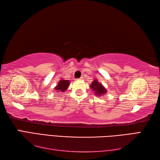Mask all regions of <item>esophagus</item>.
I'll return each instance as SVG.
<instances>
[{
  "label": "esophagus",
  "instance_id": "1",
  "mask_svg": "<svg viewBox=\"0 0 160 160\" xmlns=\"http://www.w3.org/2000/svg\"><path fill=\"white\" fill-rule=\"evenodd\" d=\"M79 79H80V80H82V79H83V78H82V77H81L80 78H79Z\"/></svg>",
  "mask_w": 160,
  "mask_h": 160
}]
</instances>
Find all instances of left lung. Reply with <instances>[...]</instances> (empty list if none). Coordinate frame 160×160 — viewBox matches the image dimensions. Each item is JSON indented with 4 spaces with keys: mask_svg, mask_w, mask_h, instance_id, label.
Here are the masks:
<instances>
[{
    "mask_svg": "<svg viewBox=\"0 0 160 160\" xmlns=\"http://www.w3.org/2000/svg\"><path fill=\"white\" fill-rule=\"evenodd\" d=\"M90 88L95 93L94 94L98 96H103V95H104L107 92V91L105 89L104 87L101 83L98 82L97 79H95L93 82H91Z\"/></svg>",
    "mask_w": 160,
    "mask_h": 160,
    "instance_id": "1",
    "label": "left lung"
}]
</instances>
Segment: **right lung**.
Wrapping results in <instances>:
<instances>
[{"instance_id":"add662e5","label":"right lung","mask_w":160,"mask_h":160,"mask_svg":"<svg viewBox=\"0 0 160 160\" xmlns=\"http://www.w3.org/2000/svg\"><path fill=\"white\" fill-rule=\"evenodd\" d=\"M69 81L65 80H60L58 85L54 88L56 91H58V92H64L67 88L69 86Z\"/></svg>"}]
</instances>
